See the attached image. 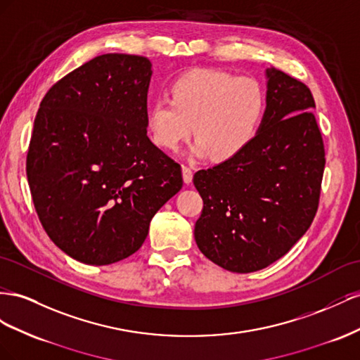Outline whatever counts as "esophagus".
Masks as SVG:
<instances>
[{"label": "esophagus", "mask_w": 360, "mask_h": 360, "mask_svg": "<svg viewBox=\"0 0 360 360\" xmlns=\"http://www.w3.org/2000/svg\"><path fill=\"white\" fill-rule=\"evenodd\" d=\"M182 176H184V182L191 184V181H193V169L190 166H186V164H184V166H182Z\"/></svg>", "instance_id": "esophagus-1"}]
</instances>
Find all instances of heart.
<instances>
[{"label":"heart","mask_w":360,"mask_h":360,"mask_svg":"<svg viewBox=\"0 0 360 360\" xmlns=\"http://www.w3.org/2000/svg\"><path fill=\"white\" fill-rule=\"evenodd\" d=\"M265 104V91L253 78L221 70H190L173 81L170 96L152 101L146 112L148 134L157 146L176 150L194 125V155L228 161L258 134Z\"/></svg>","instance_id":"obj_1"}]
</instances>
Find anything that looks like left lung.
I'll list each match as a JSON object with an SVG mask.
<instances>
[{"mask_svg":"<svg viewBox=\"0 0 360 360\" xmlns=\"http://www.w3.org/2000/svg\"><path fill=\"white\" fill-rule=\"evenodd\" d=\"M258 134L240 155L194 173L203 210L194 240L210 261L252 273L281 259L315 217L324 145L302 81L269 68Z\"/></svg>","mask_w":360,"mask_h":360,"instance_id":"1","label":"left lung"}]
</instances>
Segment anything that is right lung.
Here are the masks:
<instances>
[{"label":"right lung","instance_id":"obj_1","mask_svg":"<svg viewBox=\"0 0 360 360\" xmlns=\"http://www.w3.org/2000/svg\"><path fill=\"white\" fill-rule=\"evenodd\" d=\"M150 77L146 57L98 56L40 102L30 191L48 237L83 264L136 253L153 215L182 188L179 164L148 137Z\"/></svg>","mask_w":360,"mask_h":360}]
</instances>
